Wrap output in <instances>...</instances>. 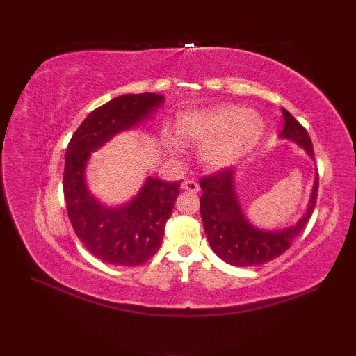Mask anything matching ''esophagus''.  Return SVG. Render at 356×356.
Returning a JSON list of instances; mask_svg holds the SVG:
<instances>
[{"mask_svg": "<svg viewBox=\"0 0 356 356\" xmlns=\"http://www.w3.org/2000/svg\"><path fill=\"white\" fill-rule=\"evenodd\" d=\"M199 184L195 182L194 179H185L182 182V190L190 191V193H197L199 191Z\"/></svg>", "mask_w": 356, "mask_h": 356, "instance_id": "esophagus-1", "label": "esophagus"}]
</instances>
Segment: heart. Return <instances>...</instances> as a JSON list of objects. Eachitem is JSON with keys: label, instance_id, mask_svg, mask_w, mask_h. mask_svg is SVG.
Returning a JSON list of instances; mask_svg holds the SVG:
<instances>
[{"label": "heart", "instance_id": "obj_1", "mask_svg": "<svg viewBox=\"0 0 356 356\" xmlns=\"http://www.w3.org/2000/svg\"><path fill=\"white\" fill-rule=\"evenodd\" d=\"M261 133V120L238 105H217L177 118L176 134L199 143L209 166H226L245 153Z\"/></svg>", "mask_w": 356, "mask_h": 356}]
</instances>
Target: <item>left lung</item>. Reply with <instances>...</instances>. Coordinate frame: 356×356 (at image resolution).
<instances>
[{"label": "left lung", "instance_id": "1", "mask_svg": "<svg viewBox=\"0 0 356 356\" xmlns=\"http://www.w3.org/2000/svg\"><path fill=\"white\" fill-rule=\"evenodd\" d=\"M284 128L282 138L297 142L314 159L312 140L306 128L289 111L282 108ZM202 197L200 214L207 238L213 251L232 266H257L277 259L291 248L311 218L316 195H318V174H316L309 208L301 220L283 231H260L249 223L240 208L234 191V171L223 168L211 176L200 179Z\"/></svg>", "mask_w": 356, "mask_h": 356}]
</instances>
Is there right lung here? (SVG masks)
Masks as SVG:
<instances>
[{"label":"right lung","mask_w":356,"mask_h":356,"mask_svg":"<svg viewBox=\"0 0 356 356\" xmlns=\"http://www.w3.org/2000/svg\"><path fill=\"white\" fill-rule=\"evenodd\" d=\"M162 102L156 93L118 96L90 113L67 147L63 177L67 214L81 243L105 263L139 266L159 251L180 182L148 177L128 205L105 208L87 191V161L92 151L149 116Z\"/></svg>","instance_id":"obj_1"}]
</instances>
